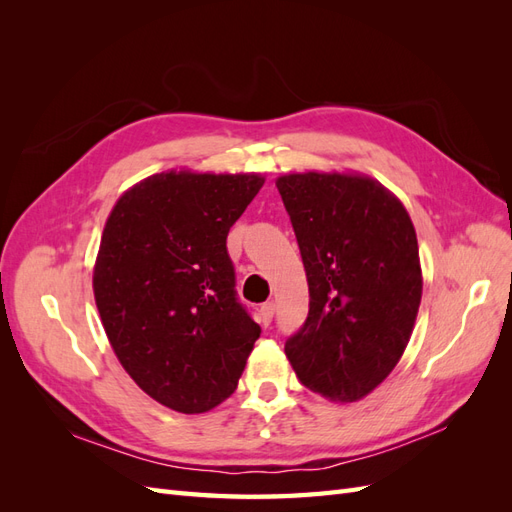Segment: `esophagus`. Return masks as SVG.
Returning a JSON list of instances; mask_svg holds the SVG:
<instances>
[{
  "instance_id": "34e87169",
  "label": "esophagus",
  "mask_w": 512,
  "mask_h": 512,
  "mask_svg": "<svg viewBox=\"0 0 512 512\" xmlns=\"http://www.w3.org/2000/svg\"><path fill=\"white\" fill-rule=\"evenodd\" d=\"M273 316H275V303L273 301L262 303V307H260V322L265 324V327H269Z\"/></svg>"
}]
</instances>
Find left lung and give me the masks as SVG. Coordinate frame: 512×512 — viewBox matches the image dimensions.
I'll list each match as a JSON object with an SVG mask.
<instances>
[{
	"label": "left lung",
	"instance_id": "obj_1",
	"mask_svg": "<svg viewBox=\"0 0 512 512\" xmlns=\"http://www.w3.org/2000/svg\"><path fill=\"white\" fill-rule=\"evenodd\" d=\"M309 286L303 327L286 356L309 391L356 401L391 374L423 294L408 211L378 181L303 173L275 181Z\"/></svg>",
	"mask_w": 512,
	"mask_h": 512
}]
</instances>
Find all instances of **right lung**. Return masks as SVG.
Returning <instances> with one entry per match:
<instances>
[{
    "mask_svg": "<svg viewBox=\"0 0 512 512\" xmlns=\"http://www.w3.org/2000/svg\"><path fill=\"white\" fill-rule=\"evenodd\" d=\"M260 175H153L108 215L94 269L96 305L119 363L183 414L235 393L260 327L239 301L226 237Z\"/></svg>",
    "mask_w": 512,
    "mask_h": 512,
    "instance_id": "obj_1",
    "label": "right lung"
}]
</instances>
